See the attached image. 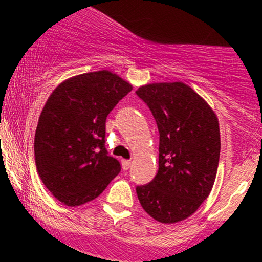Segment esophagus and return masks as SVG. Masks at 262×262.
<instances>
[{"label": "esophagus", "mask_w": 262, "mask_h": 262, "mask_svg": "<svg viewBox=\"0 0 262 262\" xmlns=\"http://www.w3.org/2000/svg\"><path fill=\"white\" fill-rule=\"evenodd\" d=\"M130 164L132 162L129 161V160H122V167H123V170H129L130 169Z\"/></svg>", "instance_id": "obj_1"}]
</instances>
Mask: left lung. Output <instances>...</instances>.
I'll list each match as a JSON object with an SVG mask.
<instances>
[{
  "label": "left lung",
  "instance_id": "8db88e82",
  "mask_svg": "<svg viewBox=\"0 0 262 262\" xmlns=\"http://www.w3.org/2000/svg\"><path fill=\"white\" fill-rule=\"evenodd\" d=\"M159 129V170L137 186L145 212L161 223L183 221L209 196L217 175L221 135L206 101L183 82L151 83L135 91Z\"/></svg>",
  "mask_w": 262,
  "mask_h": 262
}]
</instances>
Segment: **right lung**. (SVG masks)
<instances>
[{"label":"right lung","mask_w":262,"mask_h":262,"mask_svg":"<svg viewBox=\"0 0 262 262\" xmlns=\"http://www.w3.org/2000/svg\"><path fill=\"white\" fill-rule=\"evenodd\" d=\"M130 91L127 81L102 70L64 81L48 98L35 130L34 159L39 177L60 202H90L121 172L106 149V119Z\"/></svg>","instance_id":"right-lung-1"}]
</instances>
